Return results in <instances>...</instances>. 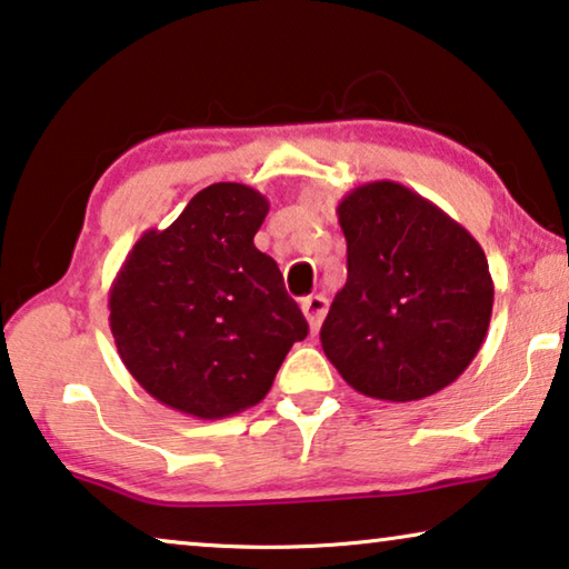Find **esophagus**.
Here are the masks:
<instances>
[{
	"mask_svg": "<svg viewBox=\"0 0 569 569\" xmlns=\"http://www.w3.org/2000/svg\"><path fill=\"white\" fill-rule=\"evenodd\" d=\"M300 308L305 312V318H308L310 331L316 333L320 323H323L326 312H328V298H326V295H310V298H302Z\"/></svg>",
	"mask_w": 569,
	"mask_h": 569,
	"instance_id": "esophagus-1",
	"label": "esophagus"
}]
</instances>
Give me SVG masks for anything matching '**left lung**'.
Returning <instances> with one entry per match:
<instances>
[{"mask_svg":"<svg viewBox=\"0 0 569 569\" xmlns=\"http://www.w3.org/2000/svg\"><path fill=\"white\" fill-rule=\"evenodd\" d=\"M346 284L320 343L353 390L410 402L443 390L488 336L492 277L482 246L441 208L398 182L339 202Z\"/></svg>","mask_w":569,"mask_h":569,"instance_id":"1","label":"left lung"}]
</instances>
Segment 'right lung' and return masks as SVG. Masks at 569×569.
Instances as JSON below:
<instances>
[{
	"mask_svg": "<svg viewBox=\"0 0 569 569\" xmlns=\"http://www.w3.org/2000/svg\"><path fill=\"white\" fill-rule=\"evenodd\" d=\"M267 197L204 187L174 223L146 230L110 287V331L143 390L179 413L218 421L267 398L308 323L277 261L253 246Z\"/></svg>",
	"mask_w": 569,
	"mask_h": 569,
	"instance_id": "1",
	"label": "right lung"
}]
</instances>
